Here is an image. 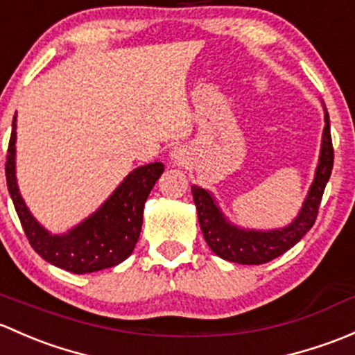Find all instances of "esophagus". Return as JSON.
<instances>
[{"label": "esophagus", "instance_id": "34e87169", "mask_svg": "<svg viewBox=\"0 0 355 355\" xmlns=\"http://www.w3.org/2000/svg\"><path fill=\"white\" fill-rule=\"evenodd\" d=\"M171 157H173L174 164H178V166H186V164H188V160H189L188 150H186V148H182V147L174 148L173 153H171Z\"/></svg>", "mask_w": 355, "mask_h": 355}]
</instances>
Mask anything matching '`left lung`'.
I'll return each mask as SVG.
<instances>
[{
    "mask_svg": "<svg viewBox=\"0 0 355 355\" xmlns=\"http://www.w3.org/2000/svg\"><path fill=\"white\" fill-rule=\"evenodd\" d=\"M324 109V128L321 137V150L318 159L314 179L309 186L308 196L299 210L297 217L282 229L254 231L234 225L218 207L217 200L208 189L191 186L193 200L198 211L200 229H202L208 248L217 257L239 265H261L272 261L291 250L304 237L316 220L318 208L323 198L324 186L334 169V147L330 135V116Z\"/></svg>",
    "mask_w": 355,
    "mask_h": 355,
    "instance_id": "obj_1",
    "label": "left lung"
}]
</instances>
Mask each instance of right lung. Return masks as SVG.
Returning a JSON list of instances; mask_svg holds the SVG:
<instances>
[{
  "label": "right lung",
  "mask_w": 355,
  "mask_h": 355,
  "mask_svg": "<svg viewBox=\"0 0 355 355\" xmlns=\"http://www.w3.org/2000/svg\"><path fill=\"white\" fill-rule=\"evenodd\" d=\"M17 116L6 155V184L25 236L51 265L71 273H92L124 261L135 250L144 224V207L153 184L164 173L162 162H152L131 171L92 215L64 234H51L25 205L17 184Z\"/></svg>",
  "instance_id": "obj_1"
}]
</instances>
